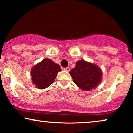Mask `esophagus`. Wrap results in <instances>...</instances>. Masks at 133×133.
I'll use <instances>...</instances> for the list:
<instances>
[{
  "mask_svg": "<svg viewBox=\"0 0 133 133\" xmlns=\"http://www.w3.org/2000/svg\"><path fill=\"white\" fill-rule=\"evenodd\" d=\"M64 69L65 71H68V72H69L70 70H71V69H70L69 67H67V68H65Z\"/></svg>",
  "mask_w": 133,
  "mask_h": 133,
  "instance_id": "34e87169",
  "label": "esophagus"
}]
</instances>
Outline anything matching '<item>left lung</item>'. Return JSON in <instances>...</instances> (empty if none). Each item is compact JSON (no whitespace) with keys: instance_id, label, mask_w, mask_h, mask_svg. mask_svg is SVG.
Masks as SVG:
<instances>
[{"instance_id":"obj_1","label":"left lung","mask_w":133,"mask_h":133,"mask_svg":"<svg viewBox=\"0 0 133 133\" xmlns=\"http://www.w3.org/2000/svg\"><path fill=\"white\" fill-rule=\"evenodd\" d=\"M73 82L84 91H91L101 82L102 71L94 64L80 60L69 72Z\"/></svg>"}]
</instances>
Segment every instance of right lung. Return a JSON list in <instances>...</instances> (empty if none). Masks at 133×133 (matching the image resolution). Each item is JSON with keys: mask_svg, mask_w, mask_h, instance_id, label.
Returning a JSON list of instances; mask_svg holds the SVG:
<instances>
[{"mask_svg": "<svg viewBox=\"0 0 133 133\" xmlns=\"http://www.w3.org/2000/svg\"><path fill=\"white\" fill-rule=\"evenodd\" d=\"M61 71L59 64L46 58L32 68V81L38 89H45L54 82L57 74Z\"/></svg>", "mask_w": 133, "mask_h": 133, "instance_id": "1", "label": "right lung"}]
</instances>
